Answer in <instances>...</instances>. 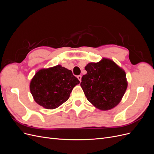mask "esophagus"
<instances>
[{
	"label": "esophagus",
	"instance_id": "1",
	"mask_svg": "<svg viewBox=\"0 0 154 154\" xmlns=\"http://www.w3.org/2000/svg\"><path fill=\"white\" fill-rule=\"evenodd\" d=\"M77 78H78V80H80V82L82 81V76H81V75H78V76H77Z\"/></svg>",
	"mask_w": 154,
	"mask_h": 154
}]
</instances>
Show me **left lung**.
Instances as JSON below:
<instances>
[{
    "label": "left lung",
    "instance_id": "8db88e82",
    "mask_svg": "<svg viewBox=\"0 0 154 154\" xmlns=\"http://www.w3.org/2000/svg\"><path fill=\"white\" fill-rule=\"evenodd\" d=\"M85 69L87 74L82 76L80 85L87 99L102 110L115 107L127 88L124 70L107 58L97 63H88Z\"/></svg>",
    "mask_w": 154,
    "mask_h": 154
}]
</instances>
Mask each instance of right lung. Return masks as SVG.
<instances>
[{"label":"right lung","instance_id":"obj_1","mask_svg":"<svg viewBox=\"0 0 154 154\" xmlns=\"http://www.w3.org/2000/svg\"><path fill=\"white\" fill-rule=\"evenodd\" d=\"M80 81L71 70L60 65L36 72L30 83L34 100L47 109H54L66 102Z\"/></svg>","mask_w":154,"mask_h":154}]
</instances>
